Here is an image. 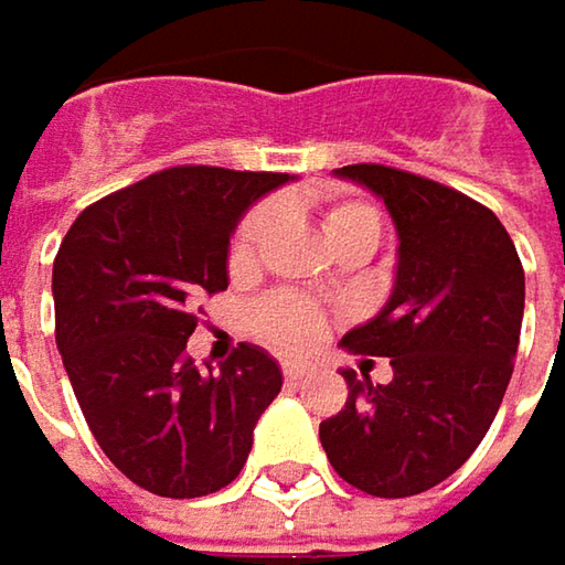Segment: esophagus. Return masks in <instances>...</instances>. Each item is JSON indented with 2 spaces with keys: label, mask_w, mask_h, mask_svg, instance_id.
I'll list each match as a JSON object with an SVG mask.
<instances>
[{
  "label": "esophagus",
  "mask_w": 565,
  "mask_h": 565,
  "mask_svg": "<svg viewBox=\"0 0 565 565\" xmlns=\"http://www.w3.org/2000/svg\"><path fill=\"white\" fill-rule=\"evenodd\" d=\"M282 376H286L289 383H299V380L308 376V370H305L302 363H286V366H282Z\"/></svg>",
  "instance_id": "esophagus-1"
}]
</instances>
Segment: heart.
Segmentation results:
<instances>
[{
    "label": "heart",
    "mask_w": 565,
    "mask_h": 565,
    "mask_svg": "<svg viewBox=\"0 0 565 565\" xmlns=\"http://www.w3.org/2000/svg\"><path fill=\"white\" fill-rule=\"evenodd\" d=\"M276 222V209L273 205H257L254 212L244 215V222L237 224L231 247H227V269L234 276L250 273L260 260L263 244L273 231ZM363 222L380 224V212L370 202H356V199H341L334 205H328L324 212V231L328 237H338L343 231L356 227ZM250 324L260 334L263 341L279 347V350H305L321 338L324 331V318L311 302H305L296 292H276L266 296L263 302L254 305L250 311Z\"/></svg>",
    "instance_id": "b5f03b06"
}]
</instances>
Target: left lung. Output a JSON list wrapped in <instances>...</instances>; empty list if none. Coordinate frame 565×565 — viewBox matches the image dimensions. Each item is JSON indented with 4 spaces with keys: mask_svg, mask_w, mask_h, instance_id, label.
<instances>
[{
    "mask_svg": "<svg viewBox=\"0 0 565 565\" xmlns=\"http://www.w3.org/2000/svg\"><path fill=\"white\" fill-rule=\"evenodd\" d=\"M338 177L376 192L398 231L388 302L341 341L388 356L392 383L343 370L347 402L318 434L343 482L405 499L454 476L495 422L521 341L524 269L495 212L450 185L380 163Z\"/></svg>",
    "mask_w": 565,
    "mask_h": 565,
    "instance_id": "8db88e82",
    "label": "left lung"
}]
</instances>
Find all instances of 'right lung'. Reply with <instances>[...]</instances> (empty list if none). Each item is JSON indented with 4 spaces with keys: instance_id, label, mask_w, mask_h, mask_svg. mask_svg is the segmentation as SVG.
I'll list each match as a JSON object with an SVG mask.
<instances>
[{
    "instance_id": "add662e5",
    "label": "right lung",
    "mask_w": 565,
    "mask_h": 565,
    "mask_svg": "<svg viewBox=\"0 0 565 565\" xmlns=\"http://www.w3.org/2000/svg\"><path fill=\"white\" fill-rule=\"evenodd\" d=\"M289 173L170 167L89 205L54 260L57 347L102 454L163 499L237 479L279 395V363L241 343L218 370L185 356L192 302L227 289L241 215Z\"/></svg>"
}]
</instances>
